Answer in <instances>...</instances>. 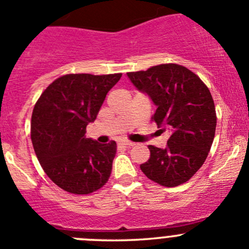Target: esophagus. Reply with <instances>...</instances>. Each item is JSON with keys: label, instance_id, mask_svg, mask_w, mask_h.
<instances>
[{"label": "esophagus", "instance_id": "1", "mask_svg": "<svg viewBox=\"0 0 249 249\" xmlns=\"http://www.w3.org/2000/svg\"><path fill=\"white\" fill-rule=\"evenodd\" d=\"M120 145H123V146H133L134 145V143L133 142H129V141H122V142H120Z\"/></svg>", "mask_w": 249, "mask_h": 249}]
</instances>
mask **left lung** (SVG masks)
<instances>
[{"label": "left lung", "instance_id": "obj_1", "mask_svg": "<svg viewBox=\"0 0 249 249\" xmlns=\"http://www.w3.org/2000/svg\"><path fill=\"white\" fill-rule=\"evenodd\" d=\"M127 75L158 107L151 120L160 131L171 132L165 149L148 146L150 158L141 170L164 187L184 183L204 164L214 141L216 112L209 89L196 73L176 63Z\"/></svg>", "mask_w": 249, "mask_h": 249}]
</instances>
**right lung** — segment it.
<instances>
[{
	"label": "right lung",
	"mask_w": 249,
	"mask_h": 249,
	"mask_svg": "<svg viewBox=\"0 0 249 249\" xmlns=\"http://www.w3.org/2000/svg\"><path fill=\"white\" fill-rule=\"evenodd\" d=\"M121 75L65 74L53 80L35 104L33 146L45 174L63 191L89 194L108 181L116 142L100 144L85 138V129Z\"/></svg>",
	"instance_id": "right-lung-1"
}]
</instances>
